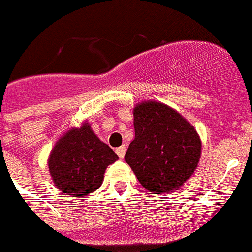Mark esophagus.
<instances>
[{
    "mask_svg": "<svg viewBox=\"0 0 252 252\" xmlns=\"http://www.w3.org/2000/svg\"><path fill=\"white\" fill-rule=\"evenodd\" d=\"M116 154L119 155V158H120V159H123L124 157H125V153H126V147L125 145H121V147H119V148H116Z\"/></svg>",
    "mask_w": 252,
    "mask_h": 252,
    "instance_id": "34e87169",
    "label": "esophagus"
}]
</instances>
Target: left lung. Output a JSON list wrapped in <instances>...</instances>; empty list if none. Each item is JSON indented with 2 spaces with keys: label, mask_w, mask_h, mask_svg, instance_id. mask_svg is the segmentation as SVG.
Masks as SVG:
<instances>
[{
  "label": "left lung",
  "mask_w": 252,
  "mask_h": 252,
  "mask_svg": "<svg viewBox=\"0 0 252 252\" xmlns=\"http://www.w3.org/2000/svg\"><path fill=\"white\" fill-rule=\"evenodd\" d=\"M134 139L125 161L139 183L153 194L177 190L200 159L195 128L176 110L159 102H145L133 110Z\"/></svg>",
  "instance_id": "8db88e82"
}]
</instances>
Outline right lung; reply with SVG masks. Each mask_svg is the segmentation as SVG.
<instances>
[{"mask_svg":"<svg viewBox=\"0 0 252 252\" xmlns=\"http://www.w3.org/2000/svg\"><path fill=\"white\" fill-rule=\"evenodd\" d=\"M119 159L93 133L91 126L70 129L57 142L48 159V168L59 190L74 198L93 193L102 186L105 168Z\"/></svg>","mask_w":252,"mask_h":252,"instance_id":"add662e5","label":"right lung"}]
</instances>
